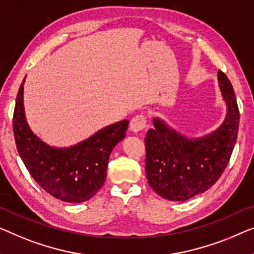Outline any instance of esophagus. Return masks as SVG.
Segmentation results:
<instances>
[{
  "label": "esophagus",
  "mask_w": 254,
  "mask_h": 254,
  "mask_svg": "<svg viewBox=\"0 0 254 254\" xmlns=\"http://www.w3.org/2000/svg\"><path fill=\"white\" fill-rule=\"evenodd\" d=\"M146 127H147V120L145 115H141V114L133 117L130 122V130L132 132H134V133L145 130Z\"/></svg>",
  "instance_id": "esophagus-1"
}]
</instances>
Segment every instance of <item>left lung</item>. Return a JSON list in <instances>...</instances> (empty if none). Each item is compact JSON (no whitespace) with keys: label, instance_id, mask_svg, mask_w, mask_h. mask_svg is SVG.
I'll list each match as a JSON object with an SVG mask.
<instances>
[{"label":"left lung","instance_id":"8db88e82","mask_svg":"<svg viewBox=\"0 0 254 254\" xmlns=\"http://www.w3.org/2000/svg\"><path fill=\"white\" fill-rule=\"evenodd\" d=\"M219 88L226 103L224 122L199 138H188L154 117V127L145 138L146 176L161 197L184 202L202 194L217 183L235 147L240 112L233 85L221 70Z\"/></svg>","mask_w":254,"mask_h":254}]
</instances>
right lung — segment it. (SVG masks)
Masks as SVG:
<instances>
[{
    "label": "right lung",
    "mask_w": 254,
    "mask_h": 254,
    "mask_svg": "<svg viewBox=\"0 0 254 254\" xmlns=\"http://www.w3.org/2000/svg\"><path fill=\"white\" fill-rule=\"evenodd\" d=\"M25 78L19 88L13 112L18 153L30 176L51 196L67 203L85 202L103 187L109 156L126 137L128 121L105 127L76 145L52 147L30 130L26 120Z\"/></svg>",
    "instance_id": "1"
}]
</instances>
